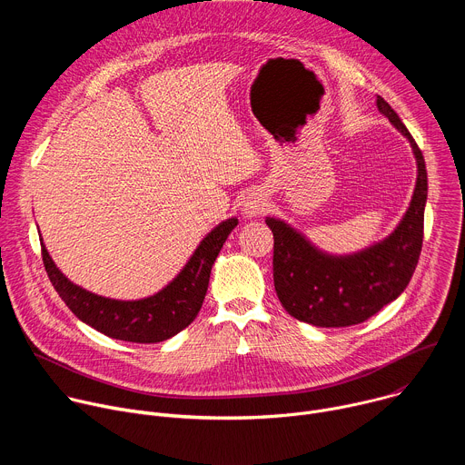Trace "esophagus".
I'll use <instances>...</instances> for the list:
<instances>
[{"instance_id": "esophagus-1", "label": "esophagus", "mask_w": 465, "mask_h": 465, "mask_svg": "<svg viewBox=\"0 0 465 465\" xmlns=\"http://www.w3.org/2000/svg\"><path fill=\"white\" fill-rule=\"evenodd\" d=\"M264 208H267V203H264V196L259 194V193H250L244 203H242V215L252 219V217H257L264 212Z\"/></svg>"}]
</instances>
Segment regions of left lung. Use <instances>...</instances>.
Segmentation results:
<instances>
[{
    "label": "left lung",
    "mask_w": 465,
    "mask_h": 465,
    "mask_svg": "<svg viewBox=\"0 0 465 465\" xmlns=\"http://www.w3.org/2000/svg\"><path fill=\"white\" fill-rule=\"evenodd\" d=\"M377 108L411 142L418 180L411 206L384 241L351 255H331L311 244L287 223L267 217L274 233V287L285 311L316 327L361 323L400 296L414 271L423 244L427 169L411 132L377 95Z\"/></svg>",
    "instance_id": "1"
}]
</instances>
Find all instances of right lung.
Here are the masks:
<instances>
[{"instance_id":"1","label":"right lung","mask_w":465,"mask_h":465,"mask_svg":"<svg viewBox=\"0 0 465 465\" xmlns=\"http://www.w3.org/2000/svg\"><path fill=\"white\" fill-rule=\"evenodd\" d=\"M237 219H226L198 244L182 272L160 292L143 300H112L94 294L65 278L42 242L45 272L70 311L99 333L138 344L163 342L185 329L203 307L213 262Z\"/></svg>"}]
</instances>
